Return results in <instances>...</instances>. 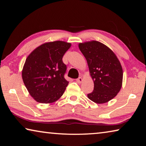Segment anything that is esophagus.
Returning a JSON list of instances; mask_svg holds the SVG:
<instances>
[{
    "label": "esophagus",
    "mask_w": 146,
    "mask_h": 146,
    "mask_svg": "<svg viewBox=\"0 0 146 146\" xmlns=\"http://www.w3.org/2000/svg\"><path fill=\"white\" fill-rule=\"evenodd\" d=\"M76 82L78 83H81L82 82V81H83V79H82V77H79L78 78H77L76 80Z\"/></svg>",
    "instance_id": "esophagus-1"
}]
</instances>
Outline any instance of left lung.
<instances>
[{
	"instance_id": "1",
	"label": "left lung",
	"mask_w": 146,
	"mask_h": 146,
	"mask_svg": "<svg viewBox=\"0 0 146 146\" xmlns=\"http://www.w3.org/2000/svg\"><path fill=\"white\" fill-rule=\"evenodd\" d=\"M78 46L87 61L94 83V91L88 97L95 103H106L122 87L123 71L120 61L109 48L98 41L80 43Z\"/></svg>"
}]
</instances>
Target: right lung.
Here are the masks:
<instances>
[{"label": "right lung", "instance_id": "1", "mask_svg": "<svg viewBox=\"0 0 146 146\" xmlns=\"http://www.w3.org/2000/svg\"><path fill=\"white\" fill-rule=\"evenodd\" d=\"M71 44L57 41L44 43L31 53L22 76L29 94L36 101L51 104L58 100L68 85L64 78L66 65L62 58Z\"/></svg>", "mask_w": 146, "mask_h": 146}]
</instances>
